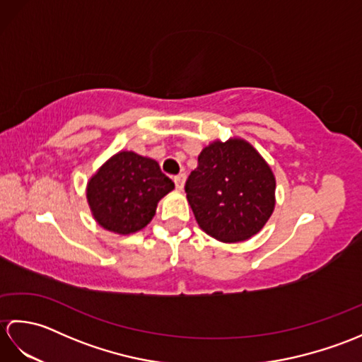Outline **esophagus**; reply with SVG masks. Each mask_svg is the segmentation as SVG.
I'll return each instance as SVG.
<instances>
[{"label":"esophagus","instance_id":"34e87169","mask_svg":"<svg viewBox=\"0 0 362 362\" xmlns=\"http://www.w3.org/2000/svg\"><path fill=\"white\" fill-rule=\"evenodd\" d=\"M185 180H187V174H179L174 177V183H175V188L177 189H183V185H185Z\"/></svg>","mask_w":362,"mask_h":362}]
</instances>
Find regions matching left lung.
I'll use <instances>...</instances> for the list:
<instances>
[{
    "label": "left lung",
    "mask_w": 362,
    "mask_h": 362,
    "mask_svg": "<svg viewBox=\"0 0 362 362\" xmlns=\"http://www.w3.org/2000/svg\"><path fill=\"white\" fill-rule=\"evenodd\" d=\"M204 232L224 243L258 233L274 211L275 179L266 161L243 140L216 141L197 158L185 183Z\"/></svg>",
    "instance_id": "8db88e82"
}]
</instances>
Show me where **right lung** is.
<instances>
[{"mask_svg": "<svg viewBox=\"0 0 362 362\" xmlns=\"http://www.w3.org/2000/svg\"><path fill=\"white\" fill-rule=\"evenodd\" d=\"M173 189L156 160L119 152L91 177L87 199L99 226L129 235L149 224L160 199Z\"/></svg>", "mask_w": 362, "mask_h": 362, "instance_id": "obj_1", "label": "right lung"}]
</instances>
